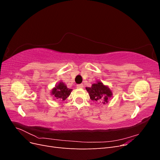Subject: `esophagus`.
<instances>
[{"mask_svg":"<svg viewBox=\"0 0 160 160\" xmlns=\"http://www.w3.org/2000/svg\"><path fill=\"white\" fill-rule=\"evenodd\" d=\"M83 88V84H79V85H77V88H78V89H81V88Z\"/></svg>","mask_w":160,"mask_h":160,"instance_id":"obj_1","label":"esophagus"}]
</instances>
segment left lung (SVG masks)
Wrapping results in <instances>:
<instances>
[{
    "instance_id": "8db88e82",
    "label": "left lung",
    "mask_w": 160,
    "mask_h": 160,
    "mask_svg": "<svg viewBox=\"0 0 160 160\" xmlns=\"http://www.w3.org/2000/svg\"><path fill=\"white\" fill-rule=\"evenodd\" d=\"M86 89L88 91L91 100L98 101L103 104L107 103L108 99L112 95V92L108 87L104 85L100 81L97 83H93L91 88H86Z\"/></svg>"
}]
</instances>
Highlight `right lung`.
<instances>
[{
  "instance_id": "right-lung-1",
  "label": "right lung",
  "mask_w": 160,
  "mask_h": 160,
  "mask_svg": "<svg viewBox=\"0 0 160 160\" xmlns=\"http://www.w3.org/2000/svg\"><path fill=\"white\" fill-rule=\"evenodd\" d=\"M72 89H69L63 83H60L52 90L51 93L54 95L57 99L64 101L71 94Z\"/></svg>"
}]
</instances>
